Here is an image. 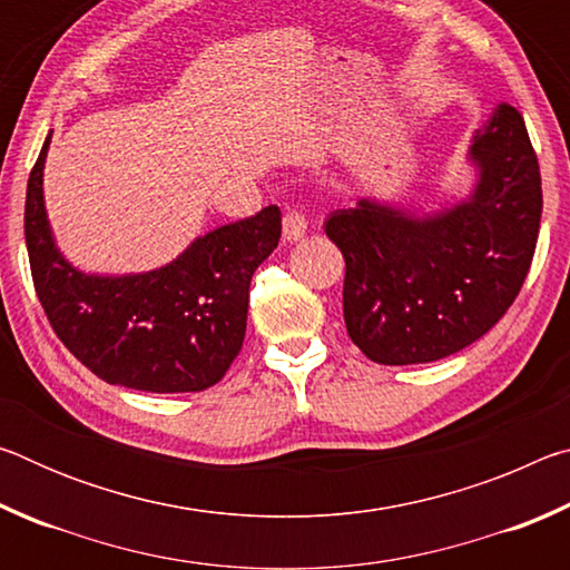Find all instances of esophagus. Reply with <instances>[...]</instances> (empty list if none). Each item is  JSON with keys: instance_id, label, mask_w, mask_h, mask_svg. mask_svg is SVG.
Segmentation results:
<instances>
[{"instance_id": "obj_1", "label": "esophagus", "mask_w": 570, "mask_h": 570, "mask_svg": "<svg viewBox=\"0 0 570 570\" xmlns=\"http://www.w3.org/2000/svg\"><path fill=\"white\" fill-rule=\"evenodd\" d=\"M306 234V218L302 210H288L284 216V238L286 240H298Z\"/></svg>"}]
</instances>
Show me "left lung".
I'll return each mask as SVG.
<instances>
[{
  "instance_id": "obj_1",
  "label": "left lung",
  "mask_w": 570,
  "mask_h": 570,
  "mask_svg": "<svg viewBox=\"0 0 570 570\" xmlns=\"http://www.w3.org/2000/svg\"><path fill=\"white\" fill-rule=\"evenodd\" d=\"M478 188L445 214L412 218L360 200L324 220L344 256V322L377 364L450 356L493 330L533 264L543 190L525 120L500 105L472 138Z\"/></svg>"
}]
</instances>
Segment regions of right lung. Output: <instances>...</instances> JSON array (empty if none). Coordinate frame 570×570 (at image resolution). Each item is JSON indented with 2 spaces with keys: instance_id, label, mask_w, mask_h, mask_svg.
<instances>
[{
  "instance_id": "1",
  "label": "right lung",
  "mask_w": 570,
  "mask_h": 570,
  "mask_svg": "<svg viewBox=\"0 0 570 570\" xmlns=\"http://www.w3.org/2000/svg\"><path fill=\"white\" fill-rule=\"evenodd\" d=\"M27 180L24 238L37 298L67 350L108 384L140 392H204L224 380L246 334L250 276L282 238V210L196 238L176 262L138 276H85L47 226L42 168Z\"/></svg>"
}]
</instances>
